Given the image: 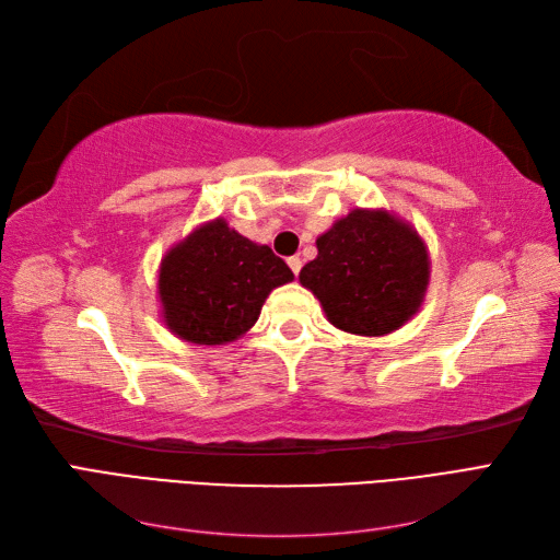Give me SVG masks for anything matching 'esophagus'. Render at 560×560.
I'll list each match as a JSON object with an SVG mask.
<instances>
[{
  "mask_svg": "<svg viewBox=\"0 0 560 560\" xmlns=\"http://www.w3.org/2000/svg\"><path fill=\"white\" fill-rule=\"evenodd\" d=\"M287 264H290V268H292V273H294V276H299V270H301L303 261H301L299 257H290V259H287Z\"/></svg>",
  "mask_w": 560,
  "mask_h": 560,
  "instance_id": "34e87169",
  "label": "esophagus"
}]
</instances>
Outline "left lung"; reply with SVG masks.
<instances>
[{
	"mask_svg": "<svg viewBox=\"0 0 560 560\" xmlns=\"http://www.w3.org/2000/svg\"><path fill=\"white\" fill-rule=\"evenodd\" d=\"M334 327L385 336L409 322L425 299L430 257L418 231L387 210H352L317 238L301 268Z\"/></svg>",
	"mask_w": 560,
	"mask_h": 560,
	"instance_id": "1",
	"label": "left lung"
}]
</instances>
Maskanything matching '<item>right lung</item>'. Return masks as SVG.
I'll list each match as a JSON object with an SVG mask.
<instances>
[{
  "mask_svg": "<svg viewBox=\"0 0 560 560\" xmlns=\"http://www.w3.org/2000/svg\"><path fill=\"white\" fill-rule=\"evenodd\" d=\"M292 280L290 266L273 249L252 243L219 217L163 257V319L184 341L224 346L252 329L268 294Z\"/></svg>",
  "mask_w": 560,
  "mask_h": 560,
  "instance_id": "obj_1",
  "label": "right lung"
}]
</instances>
